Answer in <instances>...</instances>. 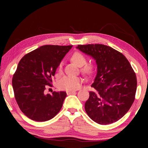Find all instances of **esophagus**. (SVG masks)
Returning <instances> with one entry per match:
<instances>
[{"mask_svg": "<svg viewBox=\"0 0 148 148\" xmlns=\"http://www.w3.org/2000/svg\"><path fill=\"white\" fill-rule=\"evenodd\" d=\"M76 92V91H73V90H72V91H66V94L67 95H70V94H72V93H74V92Z\"/></svg>", "mask_w": 148, "mask_h": 148, "instance_id": "1", "label": "esophagus"}]
</instances>
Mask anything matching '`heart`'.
<instances>
[{
    "label": "heart",
    "mask_w": 148,
    "mask_h": 148,
    "mask_svg": "<svg viewBox=\"0 0 148 148\" xmlns=\"http://www.w3.org/2000/svg\"><path fill=\"white\" fill-rule=\"evenodd\" d=\"M72 61H73L77 66H82L86 63L87 58L83 54L79 52H76L72 56ZM62 63L61 62L59 65V71H61ZM95 64L94 63H89L86 64L82 69V72L86 75H91L93 73L95 70ZM83 79L78 76H65L62 77L57 83L60 89L67 90V91H72L76 90L80 87Z\"/></svg>",
    "instance_id": "b5f03b06"
}]
</instances>
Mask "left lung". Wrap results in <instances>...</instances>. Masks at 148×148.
<instances>
[{
  "label": "left lung",
  "mask_w": 148,
  "mask_h": 148,
  "mask_svg": "<svg viewBox=\"0 0 148 148\" xmlns=\"http://www.w3.org/2000/svg\"><path fill=\"white\" fill-rule=\"evenodd\" d=\"M77 49L92 57L97 72L85 103L87 114L100 125L116 122L134 102L137 80L128 60L112 47L103 44L78 45Z\"/></svg>",
  "instance_id": "8db88e82"
}]
</instances>
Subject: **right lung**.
<instances>
[{
  "instance_id": "1",
  "label": "right lung",
  "mask_w": 148,
  "mask_h": 148,
  "mask_svg": "<svg viewBox=\"0 0 148 148\" xmlns=\"http://www.w3.org/2000/svg\"><path fill=\"white\" fill-rule=\"evenodd\" d=\"M72 47L45 45L20 60L12 86L20 110L29 119L48 121L61 110L66 92L53 91L46 95L44 90L46 86H51V77Z\"/></svg>"
}]
</instances>
